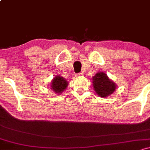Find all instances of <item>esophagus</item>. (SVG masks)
Listing matches in <instances>:
<instances>
[{"mask_svg":"<svg viewBox=\"0 0 150 150\" xmlns=\"http://www.w3.org/2000/svg\"><path fill=\"white\" fill-rule=\"evenodd\" d=\"M76 77H79V76H83V72H81V73H79V74H76Z\"/></svg>","mask_w":150,"mask_h":150,"instance_id":"34e87169","label":"esophagus"}]
</instances>
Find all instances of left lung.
<instances>
[{
	"mask_svg": "<svg viewBox=\"0 0 150 150\" xmlns=\"http://www.w3.org/2000/svg\"><path fill=\"white\" fill-rule=\"evenodd\" d=\"M92 84L95 92L101 98L112 95L117 88V85L104 72H98L92 77Z\"/></svg>",
	"mask_w": 150,
	"mask_h": 150,
	"instance_id": "1",
	"label": "left lung"
}]
</instances>
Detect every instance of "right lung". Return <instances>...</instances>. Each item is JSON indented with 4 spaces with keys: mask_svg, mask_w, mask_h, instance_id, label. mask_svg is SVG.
Here are the masks:
<instances>
[{
    "mask_svg": "<svg viewBox=\"0 0 150 150\" xmlns=\"http://www.w3.org/2000/svg\"><path fill=\"white\" fill-rule=\"evenodd\" d=\"M68 81L65 78L60 75H57L51 80L50 87L56 94H60L65 91L68 86Z\"/></svg>",
    "mask_w": 150,
    "mask_h": 150,
    "instance_id": "right-lung-1",
    "label": "right lung"
}]
</instances>
